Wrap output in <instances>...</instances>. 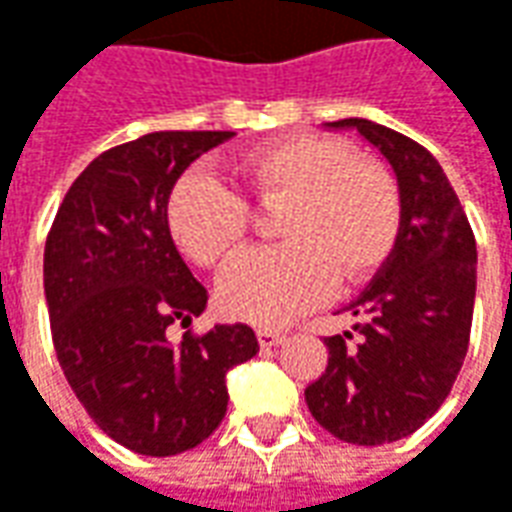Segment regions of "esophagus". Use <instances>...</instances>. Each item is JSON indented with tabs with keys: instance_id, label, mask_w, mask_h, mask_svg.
<instances>
[{
	"instance_id": "34e87169",
	"label": "esophagus",
	"mask_w": 512,
	"mask_h": 512,
	"mask_svg": "<svg viewBox=\"0 0 512 512\" xmlns=\"http://www.w3.org/2000/svg\"><path fill=\"white\" fill-rule=\"evenodd\" d=\"M256 339L262 347H276L287 339V333L282 330H273V327H256Z\"/></svg>"
}]
</instances>
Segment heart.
Instances as JSON below:
<instances>
[{
  "mask_svg": "<svg viewBox=\"0 0 512 512\" xmlns=\"http://www.w3.org/2000/svg\"><path fill=\"white\" fill-rule=\"evenodd\" d=\"M259 205L282 202L273 233L282 245L242 253L219 279L227 316L276 327L316 307L342 279L379 273L402 233V193L390 170L350 156L339 139L296 133L247 150L236 162ZM173 245L196 265L216 267L245 242L247 202L202 170L182 173L165 202Z\"/></svg>",
  "mask_w": 512,
  "mask_h": 512,
  "instance_id": "b5f03b06",
  "label": "heart"
}]
</instances>
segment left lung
<instances>
[{"instance_id":"obj_1","label":"left lung","mask_w":512,"mask_h":512,"mask_svg":"<svg viewBox=\"0 0 512 512\" xmlns=\"http://www.w3.org/2000/svg\"><path fill=\"white\" fill-rule=\"evenodd\" d=\"M382 153L402 193L399 245L347 310L362 316L353 333L327 336V367L307 384L313 419L350 444L399 442L447 399L462 370L473 302L476 239L456 190L433 153L404 133L339 119Z\"/></svg>"}]
</instances>
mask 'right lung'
Returning <instances> with one entry per match:
<instances>
[{"label": "right lung", "mask_w": 512, "mask_h": 512, "mask_svg": "<svg viewBox=\"0 0 512 512\" xmlns=\"http://www.w3.org/2000/svg\"><path fill=\"white\" fill-rule=\"evenodd\" d=\"M233 130H156L96 156L70 185L45 242V299L56 359L76 399L113 442L176 456L225 419L230 367L256 356L247 325L187 330L207 290L165 225V202L190 162Z\"/></svg>", "instance_id": "1"}]
</instances>
